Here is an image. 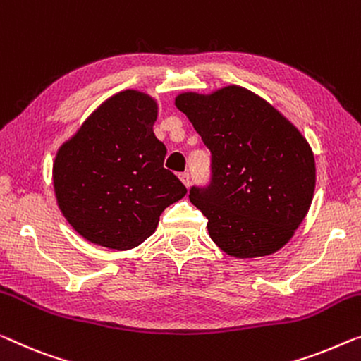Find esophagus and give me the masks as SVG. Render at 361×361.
<instances>
[{
    "instance_id": "obj_1",
    "label": "esophagus",
    "mask_w": 361,
    "mask_h": 361,
    "mask_svg": "<svg viewBox=\"0 0 361 361\" xmlns=\"http://www.w3.org/2000/svg\"><path fill=\"white\" fill-rule=\"evenodd\" d=\"M180 178H181V181H183V185H185L186 188L191 185V175L188 173V171H185V173H181Z\"/></svg>"
}]
</instances>
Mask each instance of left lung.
Returning a JSON list of instances; mask_svg holds the SVG:
<instances>
[{"label":"left lung","mask_w":361,"mask_h":361,"mask_svg":"<svg viewBox=\"0 0 361 361\" xmlns=\"http://www.w3.org/2000/svg\"><path fill=\"white\" fill-rule=\"evenodd\" d=\"M175 105L211 150V181L192 186L190 201L207 217L214 243L235 257L281 250L313 201L316 166L306 139L238 85L180 94Z\"/></svg>","instance_id":"8db88e82"}]
</instances>
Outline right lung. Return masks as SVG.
Instances as JSON below:
<instances>
[{
    "label": "right lung",
    "instance_id": "add662e5",
    "mask_svg": "<svg viewBox=\"0 0 361 361\" xmlns=\"http://www.w3.org/2000/svg\"><path fill=\"white\" fill-rule=\"evenodd\" d=\"M157 104L123 90L97 109L64 142L53 164L58 206L85 240L129 250L154 233L159 217L186 195L164 166L166 147L154 134Z\"/></svg>",
    "mask_w": 361,
    "mask_h": 361
}]
</instances>
